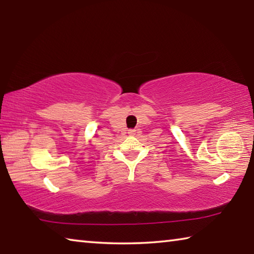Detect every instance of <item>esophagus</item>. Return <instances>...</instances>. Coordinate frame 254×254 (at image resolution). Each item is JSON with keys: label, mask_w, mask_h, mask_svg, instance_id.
<instances>
[{"label": "esophagus", "mask_w": 254, "mask_h": 254, "mask_svg": "<svg viewBox=\"0 0 254 254\" xmlns=\"http://www.w3.org/2000/svg\"><path fill=\"white\" fill-rule=\"evenodd\" d=\"M128 134L134 135L135 134V130H128Z\"/></svg>", "instance_id": "obj_1"}]
</instances>
